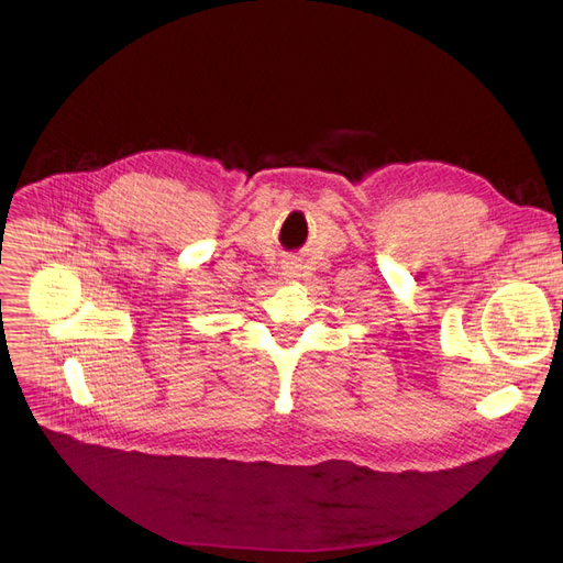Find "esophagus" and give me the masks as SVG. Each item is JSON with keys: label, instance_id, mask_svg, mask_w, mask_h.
I'll return each instance as SVG.
<instances>
[{"label": "esophagus", "instance_id": "esophagus-1", "mask_svg": "<svg viewBox=\"0 0 563 563\" xmlns=\"http://www.w3.org/2000/svg\"><path fill=\"white\" fill-rule=\"evenodd\" d=\"M289 278H297V269H294V266H287V272H285Z\"/></svg>", "mask_w": 563, "mask_h": 563}]
</instances>
